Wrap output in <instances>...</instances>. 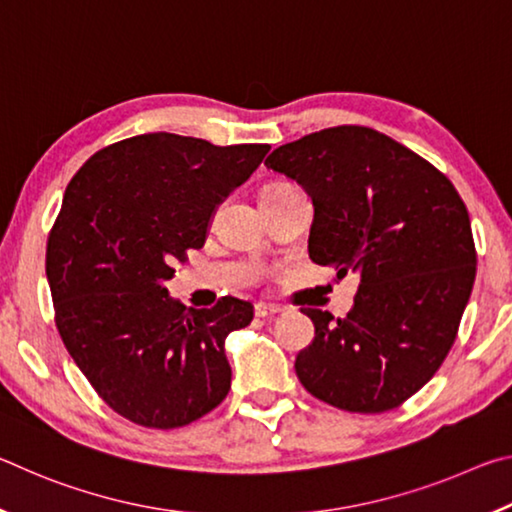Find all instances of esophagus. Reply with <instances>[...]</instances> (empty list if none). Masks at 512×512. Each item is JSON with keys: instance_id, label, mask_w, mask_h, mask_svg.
<instances>
[{"instance_id": "34e87169", "label": "esophagus", "mask_w": 512, "mask_h": 512, "mask_svg": "<svg viewBox=\"0 0 512 512\" xmlns=\"http://www.w3.org/2000/svg\"><path fill=\"white\" fill-rule=\"evenodd\" d=\"M280 307H275V305H264V302H259V305H255V316L257 318H271V316H275V314H280Z\"/></svg>"}]
</instances>
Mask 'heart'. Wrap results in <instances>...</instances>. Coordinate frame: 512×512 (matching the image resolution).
I'll return each mask as SVG.
<instances>
[{
	"label": "heart",
	"instance_id": "obj_1",
	"mask_svg": "<svg viewBox=\"0 0 512 512\" xmlns=\"http://www.w3.org/2000/svg\"><path fill=\"white\" fill-rule=\"evenodd\" d=\"M293 185H289V183H271V185H266L264 187V192L262 194H275V192H284V189H291Z\"/></svg>",
	"mask_w": 512,
	"mask_h": 512
}]
</instances>
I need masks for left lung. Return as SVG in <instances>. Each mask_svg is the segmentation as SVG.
<instances>
[{
  "label": "left lung",
  "instance_id": "left-lung-1",
  "mask_svg": "<svg viewBox=\"0 0 512 512\" xmlns=\"http://www.w3.org/2000/svg\"><path fill=\"white\" fill-rule=\"evenodd\" d=\"M266 167L314 201L309 257L359 275L345 318L305 309L316 336L296 359L307 391L350 413L393 411L443 366L476 275L470 214L431 162L366 126L275 149Z\"/></svg>",
  "mask_w": 512,
  "mask_h": 512
}]
</instances>
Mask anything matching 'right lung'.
Masks as SVG:
<instances>
[{"label":"right lung","mask_w":512,"mask_h":512,"mask_svg":"<svg viewBox=\"0 0 512 512\" xmlns=\"http://www.w3.org/2000/svg\"><path fill=\"white\" fill-rule=\"evenodd\" d=\"M268 149L146 133L97 151L69 180L47 239L54 318L76 366L121 418L178 429L228 395L223 343L250 325L253 305L223 296L212 309H187L164 280L203 248L214 207Z\"/></svg>","instance_id":"right-lung-1"}]
</instances>
